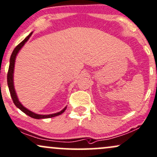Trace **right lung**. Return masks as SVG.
<instances>
[{
  "mask_svg": "<svg viewBox=\"0 0 157 157\" xmlns=\"http://www.w3.org/2000/svg\"><path fill=\"white\" fill-rule=\"evenodd\" d=\"M32 34V33H30L29 35L25 39H24L23 41H21V42L19 44L16 48H14V50H13L12 56H11L10 58V63H9V71H8V74H7V82H8V86H9V91H10V94L11 97L12 98L13 102L16 107H17L20 110H22V112L25 113L26 115H28V116L31 117L33 118H36V119H41V118H52V117L59 116V115L62 114L65 109H67V107H65L63 109H62L61 111L59 113H55V114H51V115H38L36 114V113L31 112V111L28 110V109H26L25 107H24L22 105L20 104V101L17 99V97L16 93H15L14 90V83H13V72H14V62H15V58H16L17 54L18 53L19 50L22 48V47L25 44V43L28 40L30 36H31Z\"/></svg>",
  "mask_w": 157,
  "mask_h": 157,
  "instance_id": "add662e5",
  "label": "right lung"
}]
</instances>
